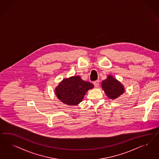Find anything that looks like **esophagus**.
I'll return each mask as SVG.
<instances>
[{"label":"esophagus","instance_id":"esophagus-1","mask_svg":"<svg viewBox=\"0 0 159 159\" xmlns=\"http://www.w3.org/2000/svg\"><path fill=\"white\" fill-rule=\"evenodd\" d=\"M93 84L96 87H98L99 86V80H96V81L93 82Z\"/></svg>","mask_w":159,"mask_h":159}]
</instances>
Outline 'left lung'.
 <instances>
[{
    "instance_id": "8db88e82",
    "label": "left lung",
    "mask_w": 159,
    "mask_h": 159,
    "mask_svg": "<svg viewBox=\"0 0 159 159\" xmlns=\"http://www.w3.org/2000/svg\"><path fill=\"white\" fill-rule=\"evenodd\" d=\"M101 86L107 97L112 100L117 98L124 92L123 85L111 75L102 82Z\"/></svg>"
}]
</instances>
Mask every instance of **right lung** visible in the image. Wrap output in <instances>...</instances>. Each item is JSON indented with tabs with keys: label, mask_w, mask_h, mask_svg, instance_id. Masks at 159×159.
Segmentation results:
<instances>
[{
	"label": "right lung",
	"mask_w": 159,
	"mask_h": 159,
	"mask_svg": "<svg viewBox=\"0 0 159 159\" xmlns=\"http://www.w3.org/2000/svg\"><path fill=\"white\" fill-rule=\"evenodd\" d=\"M94 87L90 82L83 80L79 76L63 79L55 89L60 101L68 106H76L82 102L87 92Z\"/></svg>",
	"instance_id": "right-lung-1"
}]
</instances>
